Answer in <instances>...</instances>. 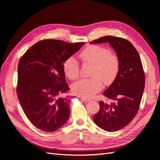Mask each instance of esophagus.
Listing matches in <instances>:
<instances>
[{"mask_svg":"<svg viewBox=\"0 0 160 160\" xmlns=\"http://www.w3.org/2000/svg\"><path fill=\"white\" fill-rule=\"evenodd\" d=\"M81 100H82V101H83V102H89L90 101V99H88V98H82V97H81Z\"/></svg>","mask_w":160,"mask_h":160,"instance_id":"1","label":"esophagus"}]
</instances>
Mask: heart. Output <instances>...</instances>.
Wrapping results in <instances>:
<instances>
[{
    "instance_id": "heart-1",
    "label": "heart",
    "mask_w": 160,
    "mask_h": 160,
    "mask_svg": "<svg viewBox=\"0 0 160 160\" xmlns=\"http://www.w3.org/2000/svg\"><path fill=\"white\" fill-rule=\"evenodd\" d=\"M80 57L84 63L93 66L90 79H82L72 86V92L83 98H91L101 89L102 81L109 85L115 80L119 70V60L117 55L108 49L90 45L81 52ZM63 69L65 74L71 80L76 79L79 76L80 66L74 57L67 58L63 62Z\"/></svg>"
}]
</instances>
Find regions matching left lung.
I'll return each mask as SVG.
<instances>
[{"mask_svg":"<svg viewBox=\"0 0 160 160\" xmlns=\"http://www.w3.org/2000/svg\"><path fill=\"white\" fill-rule=\"evenodd\" d=\"M108 43L119 60L115 80L103 94L112 100L111 104L99 102L100 110L93 117L95 124L102 129L113 132L126 127L138 112L145 87V74L139 53L125 39L104 36L91 44Z\"/></svg>","mask_w":160,"mask_h":160,"instance_id":"8db88e82","label":"left lung"}]
</instances>
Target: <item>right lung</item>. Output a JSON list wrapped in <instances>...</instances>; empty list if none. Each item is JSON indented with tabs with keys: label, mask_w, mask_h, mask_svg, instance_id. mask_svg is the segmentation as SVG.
I'll use <instances>...</instances> for the list:
<instances>
[{
	"label": "right lung",
	"mask_w": 160,
	"mask_h": 160,
	"mask_svg": "<svg viewBox=\"0 0 160 160\" xmlns=\"http://www.w3.org/2000/svg\"><path fill=\"white\" fill-rule=\"evenodd\" d=\"M84 44L40 41L20 59L17 93L25 115L38 129L53 132L68 120L70 97H59L70 90L63 64Z\"/></svg>",
	"instance_id": "right-lung-1"
}]
</instances>
